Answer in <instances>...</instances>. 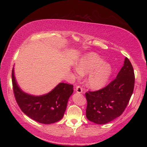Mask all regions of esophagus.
Returning <instances> with one entry per match:
<instances>
[{"instance_id": "esophagus-1", "label": "esophagus", "mask_w": 147, "mask_h": 147, "mask_svg": "<svg viewBox=\"0 0 147 147\" xmlns=\"http://www.w3.org/2000/svg\"><path fill=\"white\" fill-rule=\"evenodd\" d=\"M76 91L78 92V93H82L83 92V89L80 86H78L76 88Z\"/></svg>"}]
</instances>
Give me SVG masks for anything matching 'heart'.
<instances>
[{"label":"heart","instance_id":"1","mask_svg":"<svg viewBox=\"0 0 147 147\" xmlns=\"http://www.w3.org/2000/svg\"><path fill=\"white\" fill-rule=\"evenodd\" d=\"M77 70L82 75L89 74L86 80L88 86L99 89L106 85L112 74V67L98 54L90 52L82 57L77 64Z\"/></svg>","mask_w":147,"mask_h":147}]
</instances>
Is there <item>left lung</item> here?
<instances>
[{"label":"left lung","mask_w":147,"mask_h":147,"mask_svg":"<svg viewBox=\"0 0 147 147\" xmlns=\"http://www.w3.org/2000/svg\"><path fill=\"white\" fill-rule=\"evenodd\" d=\"M134 85V68L126 57L116 78L101 89L86 92L87 119L96 124L104 125L119 117L129 102Z\"/></svg>","instance_id":"obj_1"}]
</instances>
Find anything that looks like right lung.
<instances>
[{
  "instance_id": "add662e5",
  "label": "right lung",
  "mask_w": 147,
  "mask_h": 147,
  "mask_svg": "<svg viewBox=\"0 0 147 147\" xmlns=\"http://www.w3.org/2000/svg\"><path fill=\"white\" fill-rule=\"evenodd\" d=\"M13 91L16 101L28 117L43 124H51L63 118L68 99L73 92V85L60 83L48 94L33 96L23 92L12 71Z\"/></svg>"
}]
</instances>
